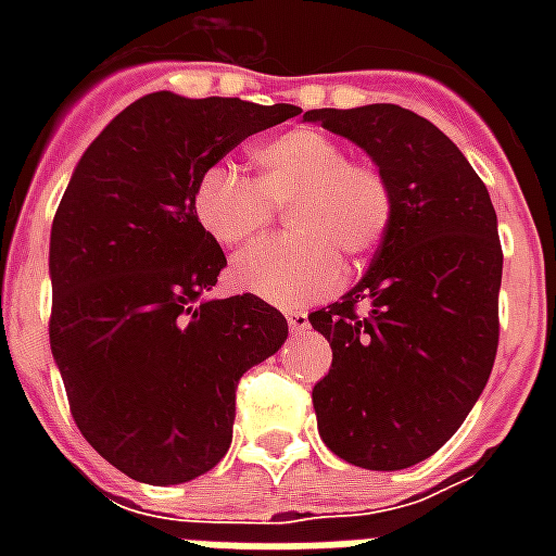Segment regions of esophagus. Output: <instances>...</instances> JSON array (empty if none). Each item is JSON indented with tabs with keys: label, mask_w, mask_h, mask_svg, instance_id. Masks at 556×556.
Wrapping results in <instances>:
<instances>
[{
	"label": "esophagus",
	"mask_w": 556,
	"mask_h": 556,
	"mask_svg": "<svg viewBox=\"0 0 556 556\" xmlns=\"http://www.w3.org/2000/svg\"><path fill=\"white\" fill-rule=\"evenodd\" d=\"M289 330L294 337H301L309 330V315L306 313H289Z\"/></svg>",
	"instance_id": "1"
}]
</instances>
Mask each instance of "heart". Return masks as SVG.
<instances>
[{"instance_id":"obj_1","label":"heart","mask_w":556,"mask_h":556,"mask_svg":"<svg viewBox=\"0 0 556 556\" xmlns=\"http://www.w3.org/2000/svg\"><path fill=\"white\" fill-rule=\"evenodd\" d=\"M250 181L229 163L195 175L190 205L199 226L223 247H243L289 207L291 235L255 243L235 258L231 279L277 306L321 301L342 282V258L363 262L393 226V187L369 160L315 127H291L253 148Z\"/></svg>"}]
</instances>
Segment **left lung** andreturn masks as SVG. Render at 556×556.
<instances>
[{"instance_id":"1","label":"left lung","mask_w":556,"mask_h":556,"mask_svg":"<svg viewBox=\"0 0 556 556\" xmlns=\"http://www.w3.org/2000/svg\"><path fill=\"white\" fill-rule=\"evenodd\" d=\"M378 163L393 226L366 277L309 325L330 342L313 387L321 441L351 465L402 470L453 438L489 381L503 250L491 195L465 154L396 103L309 110Z\"/></svg>"}]
</instances>
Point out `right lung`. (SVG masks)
<instances>
[{
  "label": "right lung",
  "instance_id": "right-lung-1",
  "mask_svg": "<svg viewBox=\"0 0 556 556\" xmlns=\"http://www.w3.org/2000/svg\"><path fill=\"white\" fill-rule=\"evenodd\" d=\"M291 103L154 91L79 157L50 235V349L77 429L130 479L175 485L226 455L235 390L289 321L255 294L202 301L226 255L190 205L199 172Z\"/></svg>",
  "mask_w": 556,
  "mask_h": 556
}]
</instances>
